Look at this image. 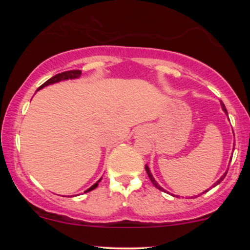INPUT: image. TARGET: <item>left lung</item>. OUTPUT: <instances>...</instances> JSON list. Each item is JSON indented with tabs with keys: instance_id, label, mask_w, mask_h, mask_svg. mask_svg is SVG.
I'll list each match as a JSON object with an SVG mask.
<instances>
[{
	"instance_id": "obj_1",
	"label": "left lung",
	"mask_w": 250,
	"mask_h": 250,
	"mask_svg": "<svg viewBox=\"0 0 250 250\" xmlns=\"http://www.w3.org/2000/svg\"><path fill=\"white\" fill-rule=\"evenodd\" d=\"M221 104H222V109H223V110H225V111H226V113H227V109H226V107H225V104H223V103H221ZM146 171H147V174H148L149 179H150V181H151V183H153V185L155 186V187H156L157 189H160V190H162V191H166V190H165V189H163L162 187H160V186H159V185H157V182H156V181H155V179H154V177H153V175H151V173H150V170H149L148 166H146ZM226 175H227V173H225V174H223V175H222V176H221V179H220L219 181H216V182H215V185L213 186V187H215V186H217V185H219V183L221 182V181H222L223 179H225V177H226ZM206 191H208V190H206ZM206 191H205V193H206ZM202 194H203V193H202Z\"/></svg>"
}]
</instances>
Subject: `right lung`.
Wrapping results in <instances>:
<instances>
[{"label":"right lung","mask_w":250,"mask_h":250,"mask_svg":"<svg viewBox=\"0 0 250 250\" xmlns=\"http://www.w3.org/2000/svg\"><path fill=\"white\" fill-rule=\"evenodd\" d=\"M80 75H81V70H68V71H63V73L57 74V75L53 76V77H51V79L48 80V81H45V82L43 83V84H42L41 87H40L39 89H41V88H43V87H45V85H48V84H53V83H55V82H60V81H62V80L77 79V77H79ZM39 89H37V90H39ZM100 181H101V179H100L99 181H97V182L95 183V185L91 186V187L89 188L88 190H85L84 193H88V191L94 190V189H95V188L97 187V185H99Z\"/></svg>","instance_id":"obj_1"}]
</instances>
